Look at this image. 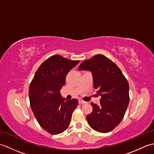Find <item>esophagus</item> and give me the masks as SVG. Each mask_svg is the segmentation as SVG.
Wrapping results in <instances>:
<instances>
[{
	"instance_id": "obj_1",
	"label": "esophagus",
	"mask_w": 154,
	"mask_h": 154,
	"mask_svg": "<svg viewBox=\"0 0 154 154\" xmlns=\"http://www.w3.org/2000/svg\"><path fill=\"white\" fill-rule=\"evenodd\" d=\"M79 103L80 104H83L85 103V101H83V100H79Z\"/></svg>"
}]
</instances>
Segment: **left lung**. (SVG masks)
I'll return each mask as SVG.
<instances>
[{
  "mask_svg": "<svg viewBox=\"0 0 154 154\" xmlns=\"http://www.w3.org/2000/svg\"><path fill=\"white\" fill-rule=\"evenodd\" d=\"M78 69L92 73L93 86L100 105L91 103L93 112L87 116L89 126L101 133L109 132L122 121L128 106L129 85L117 65L98 54L82 62Z\"/></svg>",
  "mask_w": 154,
  "mask_h": 154,
  "instance_id": "obj_1",
  "label": "left lung"
}]
</instances>
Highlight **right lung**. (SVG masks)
Here are the masks:
<instances>
[{
  "mask_svg": "<svg viewBox=\"0 0 154 154\" xmlns=\"http://www.w3.org/2000/svg\"><path fill=\"white\" fill-rule=\"evenodd\" d=\"M79 62L59 55L51 56L38 69L30 85L32 112L39 124L51 134H58L67 128L79 104L77 99L67 100L60 94L69 71Z\"/></svg>",
  "mask_w": 154,
  "mask_h": 154,
  "instance_id": "add662e5",
  "label": "right lung"
}]
</instances>
